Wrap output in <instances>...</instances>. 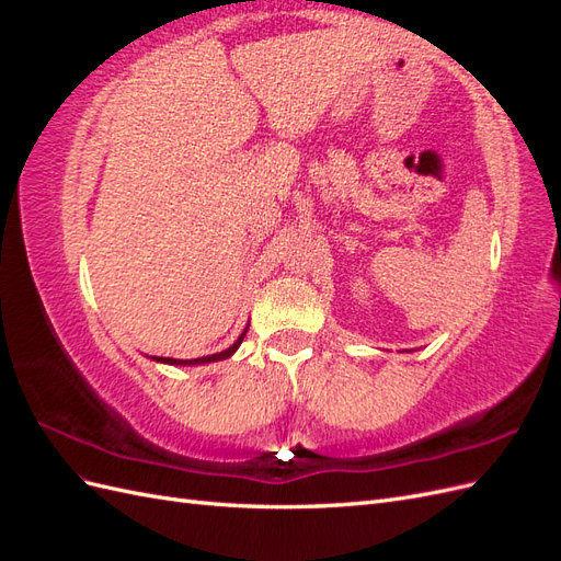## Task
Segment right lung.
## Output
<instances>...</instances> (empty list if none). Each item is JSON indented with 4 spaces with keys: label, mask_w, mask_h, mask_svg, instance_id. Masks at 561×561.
Segmentation results:
<instances>
[{
    "label": "right lung",
    "mask_w": 561,
    "mask_h": 561,
    "mask_svg": "<svg viewBox=\"0 0 561 561\" xmlns=\"http://www.w3.org/2000/svg\"><path fill=\"white\" fill-rule=\"evenodd\" d=\"M245 332H248V328L243 330V334L236 339V342L227 348V351H219V353H213V355H203V358H194V360H178V358H151V360H157V363H165V365H208V363H217V360H227L229 355H233L236 353V348L241 346V342H243V336H245Z\"/></svg>",
    "instance_id": "add662e5"
}]
</instances>
